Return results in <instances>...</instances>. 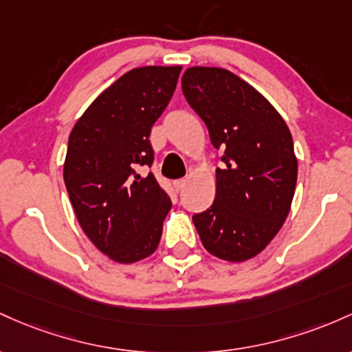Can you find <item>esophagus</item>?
Here are the masks:
<instances>
[{"instance_id": "obj_1", "label": "esophagus", "mask_w": 352, "mask_h": 352, "mask_svg": "<svg viewBox=\"0 0 352 352\" xmlns=\"http://www.w3.org/2000/svg\"><path fill=\"white\" fill-rule=\"evenodd\" d=\"M186 184H188V177H183V179H177V181H175V188H176V191H177V192L183 191V189L186 188Z\"/></svg>"}]
</instances>
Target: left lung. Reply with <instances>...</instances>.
<instances>
[{
  "instance_id": "left-lung-1",
  "label": "left lung",
  "mask_w": 352,
  "mask_h": 352,
  "mask_svg": "<svg viewBox=\"0 0 352 352\" xmlns=\"http://www.w3.org/2000/svg\"><path fill=\"white\" fill-rule=\"evenodd\" d=\"M183 93L223 149L214 203L192 216L201 243L216 258L243 263L283 228L293 203L298 160L286 121L258 89L231 71L192 66Z\"/></svg>"
}]
</instances>
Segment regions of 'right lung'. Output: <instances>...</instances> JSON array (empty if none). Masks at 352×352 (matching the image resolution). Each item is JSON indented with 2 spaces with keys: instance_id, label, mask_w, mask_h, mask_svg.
I'll return each instance as SVG.
<instances>
[{
  "instance_id": "1",
  "label": "right lung",
  "mask_w": 352,
  "mask_h": 352,
  "mask_svg": "<svg viewBox=\"0 0 352 352\" xmlns=\"http://www.w3.org/2000/svg\"><path fill=\"white\" fill-rule=\"evenodd\" d=\"M181 66L123 74L89 104L69 134L65 184L78 223L113 261L131 264L156 251L171 199L153 173V124L175 93Z\"/></svg>"
}]
</instances>
